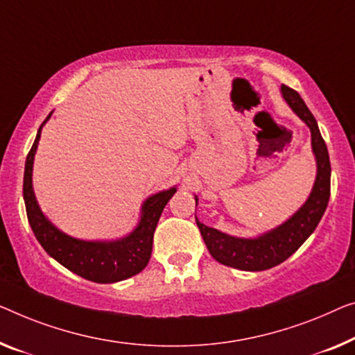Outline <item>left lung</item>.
I'll list each match as a JSON object with an SVG mask.
<instances>
[{
  "label": "left lung",
  "instance_id": "left-lung-1",
  "mask_svg": "<svg viewBox=\"0 0 355 355\" xmlns=\"http://www.w3.org/2000/svg\"><path fill=\"white\" fill-rule=\"evenodd\" d=\"M280 94L293 113L311 130V146L317 164V175L309 198L287 221L257 237L230 236L205 226L196 218L210 255L225 266L242 269V271H264L277 266L293 255L317 228L330 199V157L317 121L298 92L282 84ZM194 199L198 205V196H194Z\"/></svg>",
  "mask_w": 355,
  "mask_h": 355
}]
</instances>
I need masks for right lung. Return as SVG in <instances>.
Here are the masks:
<instances>
[{
	"label": "right lung",
	"mask_w": 355,
	"mask_h": 355,
	"mask_svg": "<svg viewBox=\"0 0 355 355\" xmlns=\"http://www.w3.org/2000/svg\"><path fill=\"white\" fill-rule=\"evenodd\" d=\"M44 119L36 134L35 144L26 156L24 173V200L28 223L41 247L59 261L87 280L97 284H113L129 279L146 268L153 252V236L166 204L177 188L172 187L151 194L141 204L140 220L129 234L116 241H84L65 234L42 214L33 191V162L41 139V129L49 118Z\"/></svg>",
	"instance_id": "1"
}]
</instances>
